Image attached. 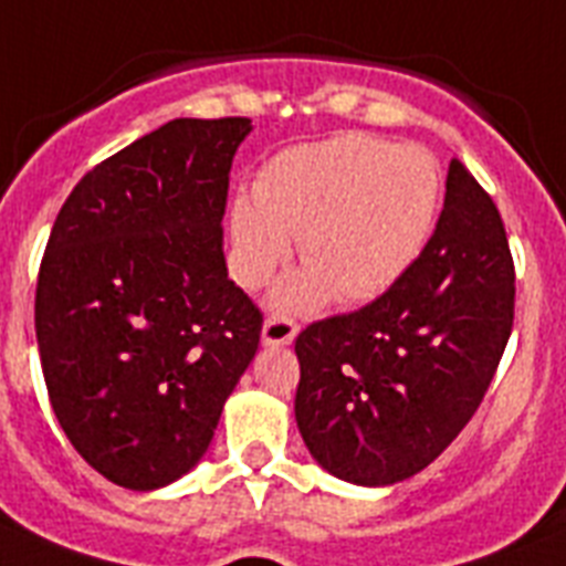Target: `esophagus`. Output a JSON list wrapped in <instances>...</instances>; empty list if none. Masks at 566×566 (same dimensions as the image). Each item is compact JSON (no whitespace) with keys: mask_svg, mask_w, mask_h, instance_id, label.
Segmentation results:
<instances>
[{"mask_svg":"<svg viewBox=\"0 0 566 566\" xmlns=\"http://www.w3.org/2000/svg\"><path fill=\"white\" fill-rule=\"evenodd\" d=\"M298 324L287 316H270L262 327V342L268 347H282V344H290L296 338Z\"/></svg>","mask_w":566,"mask_h":566,"instance_id":"obj_1","label":"esophagus"}]
</instances>
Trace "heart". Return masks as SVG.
<instances>
[{
    "mask_svg": "<svg viewBox=\"0 0 566 566\" xmlns=\"http://www.w3.org/2000/svg\"><path fill=\"white\" fill-rule=\"evenodd\" d=\"M441 190L439 159L419 145L350 134L287 147L230 205L235 282L262 287L298 235L307 268L279 284L276 307L311 311L331 293L373 302L421 255Z\"/></svg>",
    "mask_w": 566,
    "mask_h": 566,
    "instance_id": "obj_1",
    "label": "heart"
}]
</instances>
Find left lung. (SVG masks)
Wrapping results in <instances>:
<instances>
[{
  "instance_id": "1",
  "label": "left lung",
  "mask_w": 566,
  "mask_h": 566,
  "mask_svg": "<svg viewBox=\"0 0 566 566\" xmlns=\"http://www.w3.org/2000/svg\"><path fill=\"white\" fill-rule=\"evenodd\" d=\"M513 311L501 213L453 159L439 224L405 276L361 311L298 333L296 424L313 459L361 488L421 473L479 410Z\"/></svg>"
}]
</instances>
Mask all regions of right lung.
Returning a JSON list of instances; mask_svg holds the SVG:
<instances>
[{
  "label": "right lung",
  "mask_w": 566,
  "mask_h": 566,
  "mask_svg": "<svg viewBox=\"0 0 566 566\" xmlns=\"http://www.w3.org/2000/svg\"><path fill=\"white\" fill-rule=\"evenodd\" d=\"M250 119H174L82 176L36 282L48 396L76 453L127 490L193 470L259 350L222 216Z\"/></svg>",
  "instance_id": "right-lung-1"
}]
</instances>
